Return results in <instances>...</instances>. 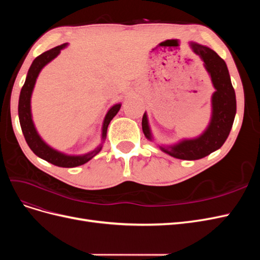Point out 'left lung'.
<instances>
[{"instance_id": "obj_1", "label": "left lung", "mask_w": 260, "mask_h": 260, "mask_svg": "<svg viewBox=\"0 0 260 260\" xmlns=\"http://www.w3.org/2000/svg\"><path fill=\"white\" fill-rule=\"evenodd\" d=\"M190 45L193 52L204 60L216 91L211 98V120L202 136L192 140H183L174 146H159L162 152L184 160L201 159L221 147L231 131L237 113L235 92L225 61L207 46L193 42ZM142 129L144 136L152 140L146 114L142 118Z\"/></svg>"}]
</instances>
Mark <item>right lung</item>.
Here are the masks:
<instances>
[{
	"label": "right lung",
	"instance_id": "right-lung-1",
	"mask_svg": "<svg viewBox=\"0 0 260 260\" xmlns=\"http://www.w3.org/2000/svg\"><path fill=\"white\" fill-rule=\"evenodd\" d=\"M67 43H64L56 46V48L46 51L41 55H39V56L32 61V64H31L28 70V75L26 78L25 84L22 85L21 91H20L19 103H18V116H19L21 131L23 133V137H25L27 144L31 148V151H32L37 156L40 157V158L55 165V166L72 168V167L80 166V165H83L85 162H88L90 159H92L93 157L102 149V144L99 145L95 149H94V151L82 156H69V155H65L60 152L55 151V149L50 147L40 138V136L38 135L32 121V117H31V108H30L31 94H32L36 80L39 74H40L41 69L48 64V62H50L52 59L56 57L59 54L60 50L64 49ZM120 106L121 104L114 105L106 114L104 122H103V129H102V139H103V141L106 139L108 124L113 118L117 115V113L119 112Z\"/></svg>",
	"mask_w": 260,
	"mask_h": 260
}]
</instances>
